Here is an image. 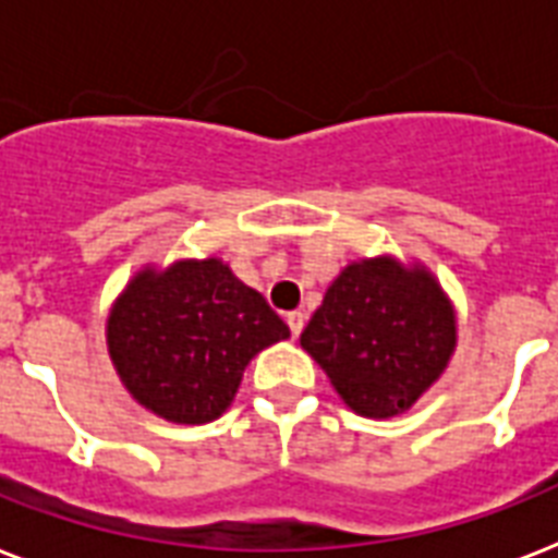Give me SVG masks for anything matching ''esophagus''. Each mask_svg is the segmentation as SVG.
<instances>
[{"instance_id":"esophagus-1","label":"esophagus","mask_w":558,"mask_h":558,"mask_svg":"<svg viewBox=\"0 0 558 558\" xmlns=\"http://www.w3.org/2000/svg\"><path fill=\"white\" fill-rule=\"evenodd\" d=\"M287 324H289V329H292V338H298V335L303 332V324H306V315H303V312H289L287 315Z\"/></svg>"}]
</instances>
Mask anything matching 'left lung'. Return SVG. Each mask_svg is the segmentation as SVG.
Listing matches in <instances>:
<instances>
[{
  "label": "left lung",
  "instance_id": "1",
  "mask_svg": "<svg viewBox=\"0 0 558 558\" xmlns=\"http://www.w3.org/2000/svg\"><path fill=\"white\" fill-rule=\"evenodd\" d=\"M301 347L352 410L389 418L444 373L456 347V315L424 269L389 257L364 260L326 289Z\"/></svg>",
  "mask_w": 558,
  "mask_h": 558
}]
</instances>
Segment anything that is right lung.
Returning <instances> with one entry per match:
<instances>
[{
    "mask_svg": "<svg viewBox=\"0 0 558 558\" xmlns=\"http://www.w3.org/2000/svg\"><path fill=\"white\" fill-rule=\"evenodd\" d=\"M289 326L217 257L131 280L108 318V352L140 404L174 424L223 415L243 369Z\"/></svg>",
    "mask_w": 558,
    "mask_h": 558,
    "instance_id": "1",
    "label": "right lung"
}]
</instances>
